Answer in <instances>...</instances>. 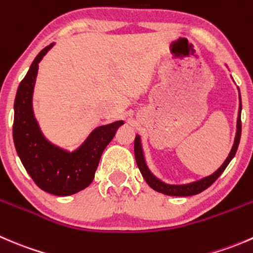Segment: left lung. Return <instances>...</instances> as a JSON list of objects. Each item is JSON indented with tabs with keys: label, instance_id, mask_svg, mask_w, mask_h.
I'll use <instances>...</instances> for the list:
<instances>
[{
	"label": "left lung",
	"instance_id": "1",
	"mask_svg": "<svg viewBox=\"0 0 253 253\" xmlns=\"http://www.w3.org/2000/svg\"><path fill=\"white\" fill-rule=\"evenodd\" d=\"M239 114H237V121H236V134L235 139H234L233 148H231L230 153H229L228 158L225 159V162L221 164V167L219 168L216 171H214L213 174L206 176V177L200 178L197 181H193V182L190 183H182V185H170V183L164 182L160 178H158L157 176L153 174L152 171L148 168L147 162H145L144 153H143L142 148V142L139 134H137L136 138H134V157H136L137 165H138L139 170H141V174L143 177H144L145 182L150 186L154 191L160 193H164V195L168 196H176V197H187V196H193L198 195V193L203 192V191L207 190L216 178L219 177L223 171L225 170V168L228 167L229 163L233 160V158L235 157L237 147H239L240 143V137H241V95H240L239 91Z\"/></svg>",
	"mask_w": 253,
	"mask_h": 253
}]
</instances>
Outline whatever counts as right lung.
Returning <instances> with one entry per match:
<instances>
[{
  "instance_id": "right-lung-1",
  "label": "right lung",
  "mask_w": 253,
  "mask_h": 253,
  "mask_svg": "<svg viewBox=\"0 0 253 253\" xmlns=\"http://www.w3.org/2000/svg\"><path fill=\"white\" fill-rule=\"evenodd\" d=\"M53 45L55 42L38 53L18 86L14 100L13 141L23 167L42 191L55 196H71L90 185L104 149L124 121L96 127L72 152L48 141L35 119L33 93L39 62Z\"/></svg>"
}]
</instances>
